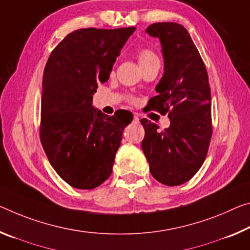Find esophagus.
Segmentation results:
<instances>
[{
  "instance_id": "34e87169",
  "label": "esophagus",
  "mask_w": 250,
  "mask_h": 250,
  "mask_svg": "<svg viewBox=\"0 0 250 250\" xmlns=\"http://www.w3.org/2000/svg\"><path fill=\"white\" fill-rule=\"evenodd\" d=\"M139 120H140V119H139V117H138V114L134 113V116H133V121L136 122V124H139Z\"/></svg>"
}]
</instances>
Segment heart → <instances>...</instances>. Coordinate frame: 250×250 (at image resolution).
<instances>
[{"mask_svg":"<svg viewBox=\"0 0 250 250\" xmlns=\"http://www.w3.org/2000/svg\"><path fill=\"white\" fill-rule=\"evenodd\" d=\"M139 64L140 65H144L146 64V63H150V62H154V61H159L158 60L157 55L154 54L152 51L150 50H141L140 53H139Z\"/></svg>","mask_w":250,"mask_h":250,"instance_id":"obj_1","label":"heart"}]
</instances>
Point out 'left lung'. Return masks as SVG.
I'll list each match as a JSON object with an SVG mask.
<instances>
[{
  "label": "left lung",
  "instance_id": "8db88e82",
  "mask_svg": "<svg viewBox=\"0 0 250 250\" xmlns=\"http://www.w3.org/2000/svg\"><path fill=\"white\" fill-rule=\"evenodd\" d=\"M146 32L158 38L165 72L156 86L158 96L146 109L168 113L170 126L141 119L145 128L142 150L154 179L166 186H179L196 175L210 144L211 93L205 63L188 31L173 22L153 23Z\"/></svg>",
  "mask_w": 250,
  "mask_h": 250
}]
</instances>
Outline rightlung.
<instances>
[{
    "label": "right lung",
    "mask_w": 250,
    "mask_h": 250,
    "mask_svg": "<svg viewBox=\"0 0 250 250\" xmlns=\"http://www.w3.org/2000/svg\"><path fill=\"white\" fill-rule=\"evenodd\" d=\"M136 27L80 29L59 43L42 82L40 138L47 159L70 186L93 189L108 179L130 111L106 116L92 106L98 84L110 72Z\"/></svg>",
    "instance_id": "1"
}]
</instances>
